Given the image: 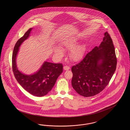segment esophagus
I'll use <instances>...</instances> for the list:
<instances>
[{
    "label": "esophagus",
    "instance_id": "1",
    "mask_svg": "<svg viewBox=\"0 0 130 130\" xmlns=\"http://www.w3.org/2000/svg\"><path fill=\"white\" fill-rule=\"evenodd\" d=\"M63 69L65 70V71H68L70 69V68L69 67V66H65L63 67Z\"/></svg>",
    "mask_w": 130,
    "mask_h": 130
}]
</instances>
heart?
<instances>
[{
	"label": "heart",
	"instance_id": "b5f03b06",
	"mask_svg": "<svg viewBox=\"0 0 130 130\" xmlns=\"http://www.w3.org/2000/svg\"><path fill=\"white\" fill-rule=\"evenodd\" d=\"M78 40L75 38H67L62 40L61 43V47L70 50V58L71 60L77 62L82 59L85 54V47L83 45H78L76 46ZM55 55L59 57H61L63 54L62 49L59 47H56L54 49Z\"/></svg>",
	"mask_w": 130,
	"mask_h": 130
}]
</instances>
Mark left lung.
Returning a JSON list of instances; mask_svg holds the SVG:
<instances>
[{
  "label": "left lung",
  "instance_id": "1",
  "mask_svg": "<svg viewBox=\"0 0 130 130\" xmlns=\"http://www.w3.org/2000/svg\"><path fill=\"white\" fill-rule=\"evenodd\" d=\"M99 47L71 68V84L79 95L91 97L99 93L108 84L116 70L117 59L112 39L107 32Z\"/></svg>",
  "mask_w": 130,
  "mask_h": 130
}]
</instances>
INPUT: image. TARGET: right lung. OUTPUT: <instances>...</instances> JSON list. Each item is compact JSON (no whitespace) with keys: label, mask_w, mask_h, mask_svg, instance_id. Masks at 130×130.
I'll return each instance as SVG.
<instances>
[{"label":"right lung","mask_w":130,"mask_h":130,"mask_svg":"<svg viewBox=\"0 0 130 130\" xmlns=\"http://www.w3.org/2000/svg\"><path fill=\"white\" fill-rule=\"evenodd\" d=\"M32 28L17 42L12 55V69L15 77L21 87L30 94L37 97L44 96L51 91L56 82L63 71V66L60 63L44 61L39 69L31 74H26L18 69L16 63L20 47L30 36Z\"/></svg>","instance_id":"add662e5"}]
</instances>
